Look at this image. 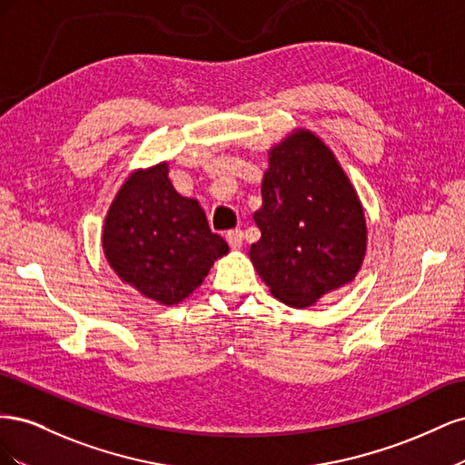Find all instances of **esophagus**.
<instances>
[{
	"instance_id": "obj_1",
	"label": "esophagus",
	"mask_w": 465,
	"mask_h": 465,
	"mask_svg": "<svg viewBox=\"0 0 465 465\" xmlns=\"http://www.w3.org/2000/svg\"><path fill=\"white\" fill-rule=\"evenodd\" d=\"M227 242L232 250H241L242 242H244V232L241 229H234L227 232Z\"/></svg>"
}]
</instances>
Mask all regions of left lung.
Segmentation results:
<instances>
[{
    "instance_id": "left-lung-1",
    "label": "left lung",
    "mask_w": 465,
    "mask_h": 465,
    "mask_svg": "<svg viewBox=\"0 0 465 465\" xmlns=\"http://www.w3.org/2000/svg\"><path fill=\"white\" fill-rule=\"evenodd\" d=\"M254 221L262 238L250 246V260L281 302L312 306L361 270L367 252L362 205L312 132H294L270 151Z\"/></svg>"
}]
</instances>
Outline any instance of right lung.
Returning <instances> with one entry per match:
<instances>
[{
    "label": "right lung",
    "instance_id": "obj_1",
    "mask_svg": "<svg viewBox=\"0 0 465 465\" xmlns=\"http://www.w3.org/2000/svg\"><path fill=\"white\" fill-rule=\"evenodd\" d=\"M103 248L124 283L166 306L184 301L229 252L200 203L174 190L166 163L124 182L104 219Z\"/></svg>",
    "mask_w": 465,
    "mask_h": 465
}]
</instances>
